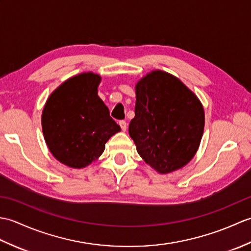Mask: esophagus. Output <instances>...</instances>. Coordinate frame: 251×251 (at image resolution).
Wrapping results in <instances>:
<instances>
[{"mask_svg":"<svg viewBox=\"0 0 251 251\" xmlns=\"http://www.w3.org/2000/svg\"><path fill=\"white\" fill-rule=\"evenodd\" d=\"M120 126H121V128H122V130L123 131H126V129H127V123L125 122V121H120Z\"/></svg>","mask_w":251,"mask_h":251,"instance_id":"1","label":"esophagus"}]
</instances>
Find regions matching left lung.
Listing matches in <instances>:
<instances>
[{
    "instance_id": "obj_1",
    "label": "left lung",
    "mask_w": 251,
    "mask_h": 251,
    "mask_svg": "<svg viewBox=\"0 0 251 251\" xmlns=\"http://www.w3.org/2000/svg\"><path fill=\"white\" fill-rule=\"evenodd\" d=\"M129 136L143 161L159 174L184 167L204 132L205 112L197 96L178 77L154 70L136 84Z\"/></svg>"
}]
</instances>
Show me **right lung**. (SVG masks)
Returning <instances> with one entry per match:
<instances>
[{"mask_svg": "<svg viewBox=\"0 0 251 251\" xmlns=\"http://www.w3.org/2000/svg\"><path fill=\"white\" fill-rule=\"evenodd\" d=\"M99 74L84 72L68 78L47 99L42 129L50 153L72 168L98 159L105 143L121 130L98 96Z\"/></svg>", "mask_w": 251, "mask_h": 251, "instance_id": "add662e5", "label": "right lung"}]
</instances>
